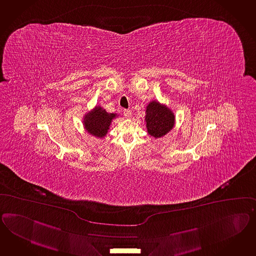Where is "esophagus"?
I'll return each mask as SVG.
<instances>
[{
  "mask_svg": "<svg viewBox=\"0 0 256 256\" xmlns=\"http://www.w3.org/2000/svg\"><path fill=\"white\" fill-rule=\"evenodd\" d=\"M123 114H124V118H132V112H130V110H124V112H123Z\"/></svg>",
  "mask_w": 256,
  "mask_h": 256,
  "instance_id": "34e87169",
  "label": "esophagus"
}]
</instances>
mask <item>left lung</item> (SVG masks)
<instances>
[{"label": "left lung", "mask_w": 256, "mask_h": 256, "mask_svg": "<svg viewBox=\"0 0 256 256\" xmlns=\"http://www.w3.org/2000/svg\"><path fill=\"white\" fill-rule=\"evenodd\" d=\"M146 122L147 132L154 138H161L170 132L175 124L172 110L166 105L152 100L146 107Z\"/></svg>", "instance_id": "left-lung-1"}]
</instances>
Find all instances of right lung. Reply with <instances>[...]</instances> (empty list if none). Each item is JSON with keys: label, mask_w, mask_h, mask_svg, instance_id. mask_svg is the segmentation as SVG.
Masks as SVG:
<instances>
[{"label": "right lung", "mask_w": 256, "mask_h": 256, "mask_svg": "<svg viewBox=\"0 0 256 256\" xmlns=\"http://www.w3.org/2000/svg\"><path fill=\"white\" fill-rule=\"evenodd\" d=\"M116 114H109L100 106H96L84 118V126L91 135L104 138L110 128L112 120L116 118Z\"/></svg>", "instance_id": "right-lung-1"}]
</instances>
